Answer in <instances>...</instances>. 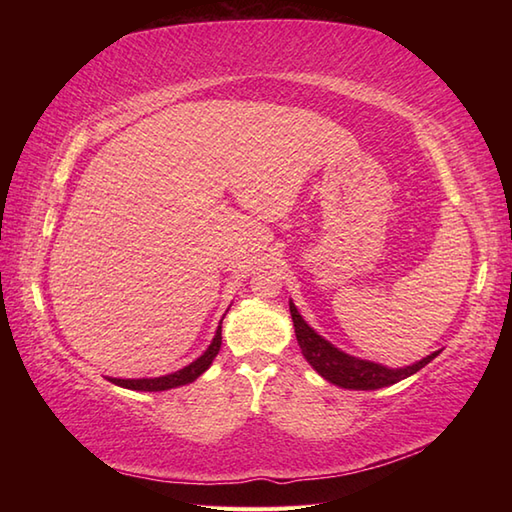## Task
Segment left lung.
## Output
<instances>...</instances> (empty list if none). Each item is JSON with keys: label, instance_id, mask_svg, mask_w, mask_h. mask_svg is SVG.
I'll return each instance as SVG.
<instances>
[{"label": "left lung", "instance_id": "left-lung-1", "mask_svg": "<svg viewBox=\"0 0 512 512\" xmlns=\"http://www.w3.org/2000/svg\"><path fill=\"white\" fill-rule=\"evenodd\" d=\"M290 314H292V323H295L299 347L303 356H306V361L317 369L325 380H330V383L345 389H380V387L394 385L398 380L416 374L418 369H422L438 356V352H433L431 356L422 358V361H418L416 365H409L402 369H389L383 365L361 361V358H354L350 354L336 350L334 345L321 339V336L301 319V314L297 312L295 303L292 301H290Z\"/></svg>", "mask_w": 512, "mask_h": 512}]
</instances>
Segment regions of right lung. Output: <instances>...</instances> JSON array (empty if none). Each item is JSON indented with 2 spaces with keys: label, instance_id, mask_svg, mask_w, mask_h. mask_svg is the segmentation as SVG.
<instances>
[{
  "label": "right lung",
  "instance_id": "right-lung-1",
  "mask_svg": "<svg viewBox=\"0 0 512 512\" xmlns=\"http://www.w3.org/2000/svg\"><path fill=\"white\" fill-rule=\"evenodd\" d=\"M220 345H222V325L217 328L215 332V339L209 345V350H206L198 361H193L191 365L178 369V372L167 374V376H160V378H132V380H125V378H110L114 385H121L125 389H136V391H165L171 387H180V385H187L193 383L195 378L200 374H204L209 365L213 363V358L220 352Z\"/></svg>",
  "mask_w": 512,
  "mask_h": 512
}]
</instances>
